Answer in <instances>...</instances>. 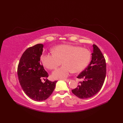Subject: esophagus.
I'll return each instance as SVG.
<instances>
[{
    "label": "esophagus",
    "instance_id": "esophagus-1",
    "mask_svg": "<svg viewBox=\"0 0 123 123\" xmlns=\"http://www.w3.org/2000/svg\"><path fill=\"white\" fill-rule=\"evenodd\" d=\"M63 80H64L65 81H66V82H67V83L69 82V81L71 80L70 79H63Z\"/></svg>",
    "mask_w": 123,
    "mask_h": 123
}]
</instances>
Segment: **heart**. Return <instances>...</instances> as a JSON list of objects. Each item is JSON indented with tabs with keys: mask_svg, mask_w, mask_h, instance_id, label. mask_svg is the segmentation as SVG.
<instances>
[{
	"mask_svg": "<svg viewBox=\"0 0 123 123\" xmlns=\"http://www.w3.org/2000/svg\"><path fill=\"white\" fill-rule=\"evenodd\" d=\"M53 54H43L41 61L43 66L49 70L61 68L52 74L54 79H65L73 72H79L89 64L91 53L87 49L70 44H61L53 49Z\"/></svg>",
	"mask_w": 123,
	"mask_h": 123,
	"instance_id": "1",
	"label": "heart"
}]
</instances>
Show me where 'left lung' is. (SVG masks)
Masks as SVG:
<instances>
[{"label":"left lung","instance_id":"left-lung-1","mask_svg":"<svg viewBox=\"0 0 123 123\" xmlns=\"http://www.w3.org/2000/svg\"><path fill=\"white\" fill-rule=\"evenodd\" d=\"M93 47L90 64L77 77L83 81H80V85L72 90L73 93L80 98H88L97 94L105 80L106 64L105 57L97 46L93 44Z\"/></svg>","mask_w":123,"mask_h":123}]
</instances>
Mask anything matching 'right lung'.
<instances>
[{"instance_id":"obj_1","label":"right lung","mask_w":123,"mask_h":123,"mask_svg":"<svg viewBox=\"0 0 123 123\" xmlns=\"http://www.w3.org/2000/svg\"><path fill=\"white\" fill-rule=\"evenodd\" d=\"M43 47V44H37L28 48L22 55L17 68L18 80L23 91L30 98L37 102L49 97L57 81L48 79L44 83L42 81L49 76L40 61Z\"/></svg>"}]
</instances>
